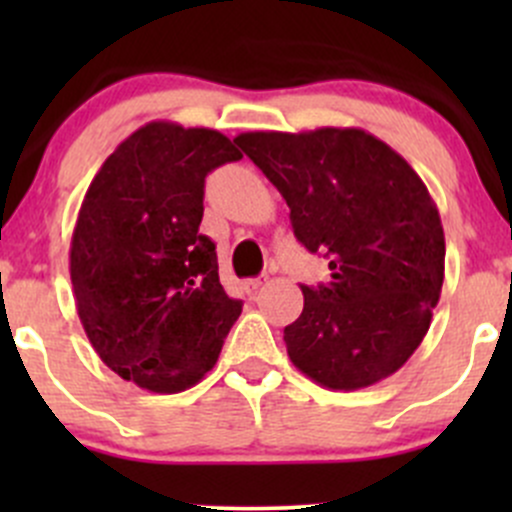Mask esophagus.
Segmentation results:
<instances>
[{
  "label": "esophagus",
  "instance_id": "1",
  "mask_svg": "<svg viewBox=\"0 0 512 512\" xmlns=\"http://www.w3.org/2000/svg\"><path fill=\"white\" fill-rule=\"evenodd\" d=\"M265 280H267V277H255V280H245V285H242V287H245L247 294H255L257 289L265 285Z\"/></svg>",
  "mask_w": 512,
  "mask_h": 512
}]
</instances>
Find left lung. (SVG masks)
I'll return each instance as SVG.
<instances>
[{"mask_svg": "<svg viewBox=\"0 0 512 512\" xmlns=\"http://www.w3.org/2000/svg\"><path fill=\"white\" fill-rule=\"evenodd\" d=\"M235 143L287 200L297 240L332 257V280L302 285V314L285 327L292 364L334 391L399 371L431 327L446 265L416 170L361 128L247 131Z\"/></svg>", "mask_w": 512, "mask_h": 512, "instance_id": "1", "label": "left lung"}]
</instances>
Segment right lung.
<instances>
[{
	"label": "right lung",
	"mask_w": 512,
	"mask_h": 512,
	"mask_svg": "<svg viewBox=\"0 0 512 512\" xmlns=\"http://www.w3.org/2000/svg\"><path fill=\"white\" fill-rule=\"evenodd\" d=\"M240 158L213 128L151 121L118 143L86 190L69 250L76 312L103 364L141 389L198 384L240 317L215 242L198 232L205 175Z\"/></svg>",
	"instance_id": "obj_1"
}]
</instances>
